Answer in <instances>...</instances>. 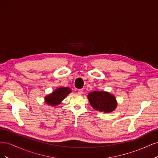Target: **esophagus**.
<instances>
[{
  "label": "esophagus",
  "instance_id": "obj_1",
  "mask_svg": "<svg viewBox=\"0 0 158 158\" xmlns=\"http://www.w3.org/2000/svg\"><path fill=\"white\" fill-rule=\"evenodd\" d=\"M78 94L79 95H82L83 94V89H80L78 90Z\"/></svg>",
  "mask_w": 158,
  "mask_h": 158
}]
</instances>
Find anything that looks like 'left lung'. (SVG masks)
Returning a JSON list of instances; mask_svg holds the SVG:
<instances>
[{
	"label": "left lung",
	"instance_id": "obj_1",
	"mask_svg": "<svg viewBox=\"0 0 158 158\" xmlns=\"http://www.w3.org/2000/svg\"><path fill=\"white\" fill-rule=\"evenodd\" d=\"M88 98L92 107L100 112L111 113L117 106L115 97L109 92L95 91L88 95Z\"/></svg>",
	"mask_w": 158,
	"mask_h": 158
}]
</instances>
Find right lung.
I'll return each instance as SVG.
<instances>
[{
    "mask_svg": "<svg viewBox=\"0 0 158 158\" xmlns=\"http://www.w3.org/2000/svg\"><path fill=\"white\" fill-rule=\"evenodd\" d=\"M70 92L71 89L69 88H59L53 91L51 94L45 96V101L47 104L50 106H57L60 104Z\"/></svg>",
    "mask_w": 158,
    "mask_h": 158,
    "instance_id": "1",
    "label": "right lung"
}]
</instances>
